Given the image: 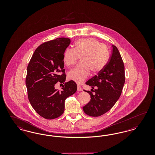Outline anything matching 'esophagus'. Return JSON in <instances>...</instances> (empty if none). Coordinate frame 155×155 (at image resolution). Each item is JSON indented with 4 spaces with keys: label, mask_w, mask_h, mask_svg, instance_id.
Listing matches in <instances>:
<instances>
[{
    "label": "esophagus",
    "mask_w": 155,
    "mask_h": 155,
    "mask_svg": "<svg viewBox=\"0 0 155 155\" xmlns=\"http://www.w3.org/2000/svg\"><path fill=\"white\" fill-rule=\"evenodd\" d=\"M77 91H78V92H81V91H82V88L80 87V86H79V85L77 86Z\"/></svg>",
    "instance_id": "1"
}]
</instances>
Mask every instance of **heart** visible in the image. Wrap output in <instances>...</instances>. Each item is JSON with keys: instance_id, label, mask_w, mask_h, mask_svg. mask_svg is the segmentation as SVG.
<instances>
[{"instance_id": "b5f03b06", "label": "heart", "mask_w": 155, "mask_h": 155, "mask_svg": "<svg viewBox=\"0 0 155 155\" xmlns=\"http://www.w3.org/2000/svg\"><path fill=\"white\" fill-rule=\"evenodd\" d=\"M79 57L81 63L69 72L68 78L81 83L88 78L90 71L97 74L103 70L109 58V52L107 47L95 38H84L75 42L74 49H67L63 61L67 66H72Z\"/></svg>"}]
</instances>
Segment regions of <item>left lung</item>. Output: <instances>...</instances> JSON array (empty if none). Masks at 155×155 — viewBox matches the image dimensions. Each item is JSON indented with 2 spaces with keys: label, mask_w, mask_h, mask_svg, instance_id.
I'll return each instance as SVG.
<instances>
[{
  "label": "left lung",
  "mask_w": 155,
  "mask_h": 155,
  "mask_svg": "<svg viewBox=\"0 0 155 155\" xmlns=\"http://www.w3.org/2000/svg\"><path fill=\"white\" fill-rule=\"evenodd\" d=\"M112 48L109 63L97 75L86 82L92 89L97 87L93 90L95 94L86 91L91 95V100L82 109L90 116H100L110 110L122 92L125 82L124 66L117 47L112 45Z\"/></svg>",
  "instance_id": "left-lung-1"
}]
</instances>
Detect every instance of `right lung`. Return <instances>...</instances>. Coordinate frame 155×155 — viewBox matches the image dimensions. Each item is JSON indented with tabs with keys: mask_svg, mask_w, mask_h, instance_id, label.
<instances>
[{
	"mask_svg": "<svg viewBox=\"0 0 155 155\" xmlns=\"http://www.w3.org/2000/svg\"><path fill=\"white\" fill-rule=\"evenodd\" d=\"M70 39L58 38L38 46L27 67L25 80L28 97L34 109L41 117L54 119L64 111L67 98L75 93L77 86L74 81L65 82L63 54ZM62 72L64 74L60 75ZM59 81L65 84L61 91L55 89Z\"/></svg>",
	"mask_w": 155,
	"mask_h": 155,
	"instance_id": "add662e5",
	"label": "right lung"
}]
</instances>
